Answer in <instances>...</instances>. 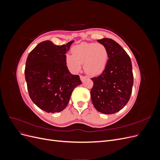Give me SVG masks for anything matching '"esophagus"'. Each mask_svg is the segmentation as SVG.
Masks as SVG:
<instances>
[{
	"instance_id": "esophagus-1",
	"label": "esophagus",
	"mask_w": 160,
	"mask_h": 160,
	"mask_svg": "<svg viewBox=\"0 0 160 160\" xmlns=\"http://www.w3.org/2000/svg\"><path fill=\"white\" fill-rule=\"evenodd\" d=\"M80 79H81V81H84L86 79V77H85L83 75H80Z\"/></svg>"
}]
</instances>
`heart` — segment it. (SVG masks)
<instances>
[{"label":"heart","instance_id":"heart-1","mask_svg":"<svg viewBox=\"0 0 160 160\" xmlns=\"http://www.w3.org/2000/svg\"><path fill=\"white\" fill-rule=\"evenodd\" d=\"M71 55H67L65 62L72 72H78L83 64L87 74L98 75L105 69L108 61V52L101 43L82 42L71 48Z\"/></svg>","mask_w":160,"mask_h":160}]
</instances>
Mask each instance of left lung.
Wrapping results in <instances>:
<instances>
[{"instance_id":"1","label":"left lung","mask_w":160,"mask_h":160,"mask_svg":"<svg viewBox=\"0 0 160 160\" xmlns=\"http://www.w3.org/2000/svg\"><path fill=\"white\" fill-rule=\"evenodd\" d=\"M108 52L107 65L100 75L91 79L93 86L91 98L95 108L104 114H113L128 103L132 92V65L127 52L111 38L98 40Z\"/></svg>"}]
</instances>
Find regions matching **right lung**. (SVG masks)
Returning <instances> with one entry per match:
<instances>
[{"label": "right lung", "instance_id": "add662e5", "mask_svg": "<svg viewBox=\"0 0 160 160\" xmlns=\"http://www.w3.org/2000/svg\"><path fill=\"white\" fill-rule=\"evenodd\" d=\"M73 42L56 45L50 41H42L28 55L25 76L28 95L47 113L63 110L72 91L82 83L79 76L72 75L66 65L65 54Z\"/></svg>", "mask_w": 160, "mask_h": 160}]
</instances>
